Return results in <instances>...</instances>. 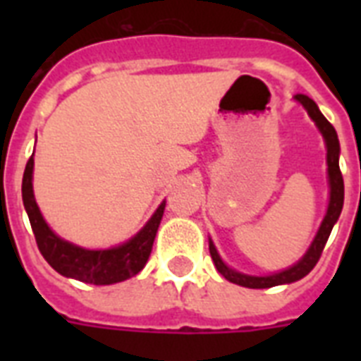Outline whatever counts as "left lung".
Wrapping results in <instances>:
<instances>
[{"label":"left lung","mask_w":361,"mask_h":361,"mask_svg":"<svg viewBox=\"0 0 361 361\" xmlns=\"http://www.w3.org/2000/svg\"><path fill=\"white\" fill-rule=\"evenodd\" d=\"M298 103L302 104L303 109L307 110L309 118L314 121V125L319 127L320 135L326 142V163H328V185H330V200H328V209H326V215L322 223H320V228L317 232V236L313 238L311 245L305 251L300 260H298L294 266L283 269V271H277V274L271 275H247L232 269L231 266H226L223 262V258L219 257V252L215 249L214 241L209 238V255H212V260H214L215 268L219 271L226 281H231L234 285L245 286V288H269V286L277 285H288V283H294V281H300L302 277L311 271V269L317 266L320 255H322V249H324L326 241L330 238V232L334 228V225L339 219L343 209V202H345V183H343L341 170H339V153H341V147H339V138H337V133L334 129V125L326 120L322 112L319 110L317 103L313 99H309L307 95H302L298 93L294 95Z\"/></svg>","instance_id":"1"}]
</instances>
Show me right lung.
<instances>
[{
	"label": "right lung",
	"mask_w": 361,
	"mask_h": 361,
	"mask_svg": "<svg viewBox=\"0 0 361 361\" xmlns=\"http://www.w3.org/2000/svg\"><path fill=\"white\" fill-rule=\"evenodd\" d=\"M22 200L30 217L31 228L35 234L37 247L50 266L58 274L69 279L90 283V285H114L136 275L146 266L153 240L157 236L164 214V200L159 204L155 214L149 217L146 225L136 232L135 236L121 245L110 249H84L71 241L59 238L47 225L41 209L33 195V155L30 157L22 180Z\"/></svg>",
	"instance_id": "1"
}]
</instances>
